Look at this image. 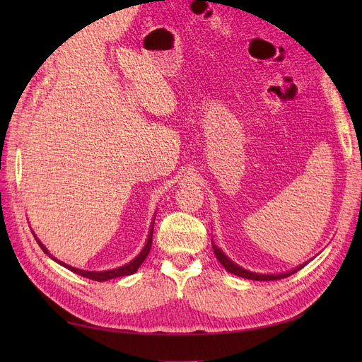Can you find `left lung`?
I'll use <instances>...</instances> for the list:
<instances>
[{
    "mask_svg": "<svg viewBox=\"0 0 362 362\" xmlns=\"http://www.w3.org/2000/svg\"><path fill=\"white\" fill-rule=\"evenodd\" d=\"M211 245H213V250L216 254V258L221 261V264L229 272V273H234V275L237 276H242V278H246V279H252V281H276V279H282V278H287L290 275H293V273H296L298 270H300L306 262H303V264H300L299 267H296L287 273H276V275H262V273H255V272H250V270H246L243 267H240L238 264H235L234 261L229 259L223 252L218 249V246H216L213 243V238H211Z\"/></svg>",
    "mask_w": 362,
    "mask_h": 362,
    "instance_id": "left-lung-1",
    "label": "left lung"
}]
</instances>
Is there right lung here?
<instances>
[{
    "mask_svg": "<svg viewBox=\"0 0 362 362\" xmlns=\"http://www.w3.org/2000/svg\"><path fill=\"white\" fill-rule=\"evenodd\" d=\"M152 231H154V222H152V225H151V229H149V234H148V240H146V245H145V247L140 250V254H139L133 261H129L128 264H125V266H122V267L112 269V270H104V272H89V270L75 269V267H72V266L64 264L63 261H59L57 258H54V257L49 254V252H48V249L40 243V240H37V237H36V235H35V237H36V240H37L39 246L42 247V250L45 252V254H48V257H51L54 261L59 262V264H62L63 267L69 269L71 272L76 273V275H81V276H84V278H89V279L98 281V282H103V281L115 279V278H120V276L133 275V273H136V272H137V269L140 267L141 262H144V261L146 259V257H148V254H149V250H151V246H152Z\"/></svg>",
    "mask_w": 362,
    "mask_h": 362,
    "instance_id": "obj_1",
    "label": "right lung"
}]
</instances>
